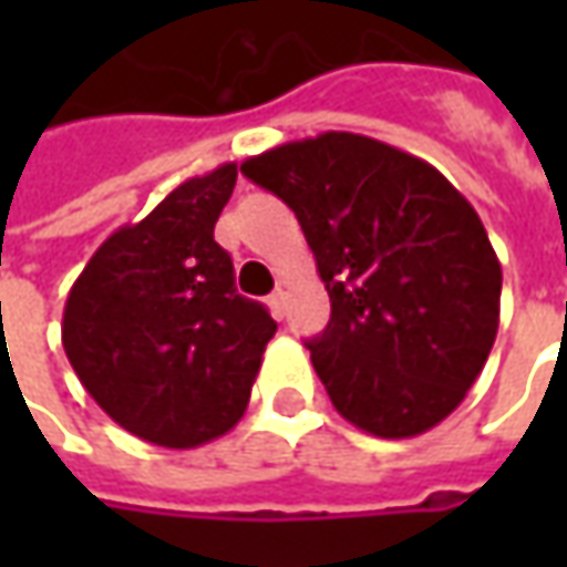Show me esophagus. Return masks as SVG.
<instances>
[{
  "mask_svg": "<svg viewBox=\"0 0 567 567\" xmlns=\"http://www.w3.org/2000/svg\"><path fill=\"white\" fill-rule=\"evenodd\" d=\"M287 299H290V284H284V280H280V284H277V290L271 293V299H268L277 318H284V312H287Z\"/></svg>",
  "mask_w": 567,
  "mask_h": 567,
  "instance_id": "34e87169",
  "label": "esophagus"
}]
</instances>
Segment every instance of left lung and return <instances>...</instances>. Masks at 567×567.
Returning <instances> with one entry per match:
<instances>
[{
    "instance_id": "left-lung-1",
    "label": "left lung",
    "mask_w": 567,
    "mask_h": 567,
    "mask_svg": "<svg viewBox=\"0 0 567 567\" xmlns=\"http://www.w3.org/2000/svg\"><path fill=\"white\" fill-rule=\"evenodd\" d=\"M290 207L331 296L306 340L343 420L413 439L467 398L498 331L502 265L467 198L391 144L324 132L243 164Z\"/></svg>"
}]
</instances>
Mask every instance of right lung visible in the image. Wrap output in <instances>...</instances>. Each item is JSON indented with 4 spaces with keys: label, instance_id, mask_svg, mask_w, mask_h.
Here are the masks:
<instances>
[{
    "label": "right lung",
    "instance_id": "1",
    "mask_svg": "<svg viewBox=\"0 0 567 567\" xmlns=\"http://www.w3.org/2000/svg\"><path fill=\"white\" fill-rule=\"evenodd\" d=\"M236 164L176 186L84 265L62 312V347L87 394L151 445L195 447L246 413L277 321L236 293L214 224Z\"/></svg>",
    "mask_w": 567,
    "mask_h": 567
}]
</instances>
